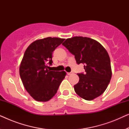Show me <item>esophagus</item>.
<instances>
[{
  "label": "esophagus",
  "mask_w": 129,
  "mask_h": 129,
  "mask_svg": "<svg viewBox=\"0 0 129 129\" xmlns=\"http://www.w3.org/2000/svg\"><path fill=\"white\" fill-rule=\"evenodd\" d=\"M73 72H70V73H68V75L69 76H70V75H73Z\"/></svg>",
  "instance_id": "esophagus-1"
}]
</instances>
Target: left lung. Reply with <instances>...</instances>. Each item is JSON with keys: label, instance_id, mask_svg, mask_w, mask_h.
Masks as SVG:
<instances>
[{"label": "left lung", "instance_id": "left-lung-1", "mask_svg": "<svg viewBox=\"0 0 129 129\" xmlns=\"http://www.w3.org/2000/svg\"><path fill=\"white\" fill-rule=\"evenodd\" d=\"M62 45L75 56L77 64H84L85 75L77 74L79 81L74 86L77 94L92 100L103 94L112 75L110 57L105 47L96 40L82 36L67 39Z\"/></svg>", "mask_w": 129, "mask_h": 129}]
</instances>
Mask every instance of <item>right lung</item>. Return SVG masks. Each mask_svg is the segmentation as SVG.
I'll use <instances>...</instances> for the list:
<instances>
[{
  "label": "right lung",
  "instance_id": "1",
  "mask_svg": "<svg viewBox=\"0 0 129 129\" xmlns=\"http://www.w3.org/2000/svg\"><path fill=\"white\" fill-rule=\"evenodd\" d=\"M64 39L48 38L32 42L24 52L19 73L24 88L38 102H47L56 93L66 76L64 71L49 70L52 64V53Z\"/></svg>",
  "mask_w": 129,
  "mask_h": 129
}]
</instances>
